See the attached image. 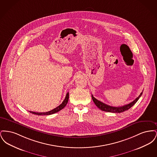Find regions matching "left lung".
<instances>
[{
	"mask_svg": "<svg viewBox=\"0 0 157 157\" xmlns=\"http://www.w3.org/2000/svg\"><path fill=\"white\" fill-rule=\"evenodd\" d=\"M142 92L138 96V97L136 98L134 101H133L131 103L124 105L122 106H119V107H115V106H112L110 105L105 104L104 103L101 102L100 101H98L94 97V96L92 95V100H93L94 102L95 103V104L96 105V106L101 110H102L103 111H105V112L121 113V112H124L127 110H128L129 108H131L138 101V100L140 99V98L141 97V96L142 95Z\"/></svg>",
	"mask_w": 157,
	"mask_h": 157,
	"instance_id": "obj_1",
	"label": "left lung"
}]
</instances>
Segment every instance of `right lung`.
<instances>
[{
  "label": "right lung",
  "instance_id": "right-lung-1",
  "mask_svg": "<svg viewBox=\"0 0 157 157\" xmlns=\"http://www.w3.org/2000/svg\"><path fill=\"white\" fill-rule=\"evenodd\" d=\"M68 99H69V92H67V95L65 97V98L63 100V101L62 102V103L60 105H59L58 106H57L56 108H54L52 110L46 112H33V111H29V112L30 113H32L36 114V115H51V114L55 113L56 112H58V111H60L61 109H62L67 104Z\"/></svg>",
  "mask_w": 157,
  "mask_h": 157
}]
</instances>
